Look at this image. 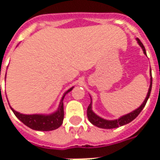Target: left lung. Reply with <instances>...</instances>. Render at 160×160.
<instances>
[{
	"mask_svg": "<svg viewBox=\"0 0 160 160\" xmlns=\"http://www.w3.org/2000/svg\"><path fill=\"white\" fill-rule=\"evenodd\" d=\"M137 40L138 43L140 44L142 49H143V52L146 54V49H145L144 45L142 44V42H141V40L139 39V38H136ZM152 76V75H151ZM152 77H151V84H150V87H149V90H148V95H147V98H146V99L143 102V104H141L140 107L136 109L135 111H132L130 113H128V114L125 115L123 117H122L119 119H117V120H113V121H108L105 120V119H103V118H99L98 116L94 113L93 111H92V103L89 104V106L87 108V118H88V120L90 121L92 123L95 125V126H97L98 128H118L119 126H122V125H125V124L128 123V122H130L134 120V118H137V116L140 113H141V111L143 110V108L145 107V105L147 104V102H148V99L149 96H150V93H151V90H152ZM92 99V98H91Z\"/></svg>",
	"mask_w": 160,
	"mask_h": 160,
	"instance_id": "1",
	"label": "left lung"
}]
</instances>
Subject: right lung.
Masks as SVG:
<instances>
[{"label": "right lung", "mask_w": 160, "mask_h": 160, "mask_svg": "<svg viewBox=\"0 0 160 160\" xmlns=\"http://www.w3.org/2000/svg\"><path fill=\"white\" fill-rule=\"evenodd\" d=\"M73 89L70 88L66 92L64 96L61 100L58 111L49 115V116H42V115H23L15 111L12 109V112L14 113L17 118L22 122L27 127L32 129L39 131H50L56 129L62 124L63 118H64V110H63V98L68 92Z\"/></svg>", "instance_id": "1"}]
</instances>
